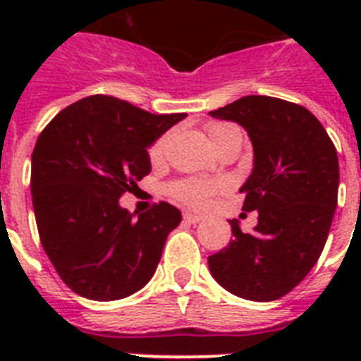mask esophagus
Here are the masks:
<instances>
[{
    "instance_id": "34e87169",
    "label": "esophagus",
    "mask_w": 361,
    "mask_h": 361,
    "mask_svg": "<svg viewBox=\"0 0 361 361\" xmlns=\"http://www.w3.org/2000/svg\"><path fill=\"white\" fill-rule=\"evenodd\" d=\"M183 221H185V223H189V225H197V223H200V221H202V217H200V215H195V214H183Z\"/></svg>"
}]
</instances>
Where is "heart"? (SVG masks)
<instances>
[{
  "label": "heart",
  "mask_w": 361,
  "mask_h": 361,
  "mask_svg": "<svg viewBox=\"0 0 361 361\" xmlns=\"http://www.w3.org/2000/svg\"><path fill=\"white\" fill-rule=\"evenodd\" d=\"M208 130V136L212 144L219 146L221 142L226 140L228 136L236 135L240 130L231 123H223V121H212L206 127ZM170 138H172V133H163L161 136H157L153 144L147 149V155H149V161L152 163H161L166 155V149H169ZM221 189L219 181H208V180H195V178H187V180H178L174 183L169 185V195L172 198H176L178 202L187 204V206H192V208H200L204 204L208 202V198L212 195Z\"/></svg>",
  "instance_id": "b5f03b06"
}]
</instances>
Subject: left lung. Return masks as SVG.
<instances>
[{
  "label": "left lung",
  "instance_id": "8db88e82",
  "mask_svg": "<svg viewBox=\"0 0 361 361\" xmlns=\"http://www.w3.org/2000/svg\"><path fill=\"white\" fill-rule=\"evenodd\" d=\"M209 114L240 123L255 166L240 191L245 212H258L252 232L231 221V243L208 257L223 288L252 302L279 300L311 271L328 240L339 189L334 142L307 109L247 95Z\"/></svg>",
  "mask_w": 361,
  "mask_h": 361
}]
</instances>
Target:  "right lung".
Returning <instances> with one entry per match:
<instances>
[{
	"mask_svg": "<svg viewBox=\"0 0 361 361\" xmlns=\"http://www.w3.org/2000/svg\"><path fill=\"white\" fill-rule=\"evenodd\" d=\"M183 118L92 95L61 110L37 138L31 198L39 238L61 281L82 298H127L155 274L180 209L159 202L135 217L120 197L152 172L153 140Z\"/></svg>",
	"mask_w": 361,
	"mask_h": 361,
	"instance_id": "right-lung-1",
	"label": "right lung"
}]
</instances>
